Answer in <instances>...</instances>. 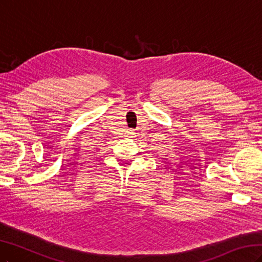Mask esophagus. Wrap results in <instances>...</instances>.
<instances>
[{
    "instance_id": "1",
    "label": "esophagus",
    "mask_w": 262,
    "mask_h": 262,
    "mask_svg": "<svg viewBox=\"0 0 262 262\" xmlns=\"http://www.w3.org/2000/svg\"><path fill=\"white\" fill-rule=\"evenodd\" d=\"M127 136H129V138H131V137H133V136H135V132H133L132 130H130V131H127Z\"/></svg>"
}]
</instances>
